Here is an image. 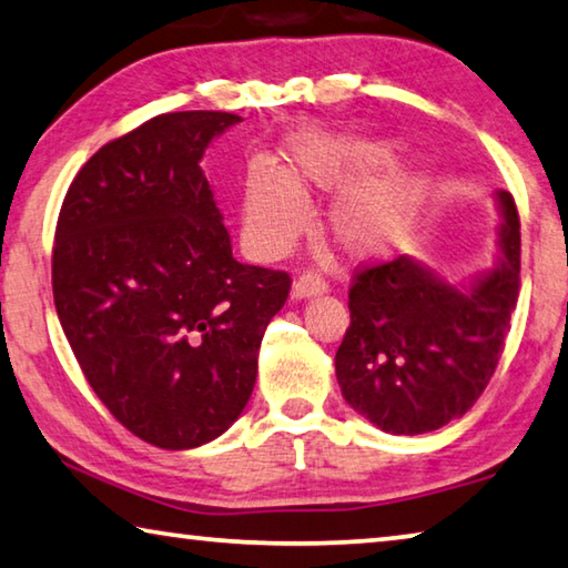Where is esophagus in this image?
Returning a JSON list of instances; mask_svg holds the SVG:
<instances>
[{
    "mask_svg": "<svg viewBox=\"0 0 568 568\" xmlns=\"http://www.w3.org/2000/svg\"><path fill=\"white\" fill-rule=\"evenodd\" d=\"M325 291H328V283H325L323 277L315 275V273H305V275H301L293 283V297H295V301H305V297L321 295Z\"/></svg>",
    "mask_w": 568,
    "mask_h": 568,
    "instance_id": "34e87169",
    "label": "esophagus"
}]
</instances>
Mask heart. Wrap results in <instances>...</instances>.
Wrapping results in <instances>:
<instances>
[{
	"label": "heart",
	"instance_id": "heart-1",
	"mask_svg": "<svg viewBox=\"0 0 568 568\" xmlns=\"http://www.w3.org/2000/svg\"><path fill=\"white\" fill-rule=\"evenodd\" d=\"M396 145L307 138L287 152V170L255 162L245 180L243 230L257 255H283L303 233L307 207L303 192L341 190L328 213L335 243L353 257L386 255L406 240L420 213V178L393 175L376 180L396 165Z\"/></svg>",
	"mask_w": 568,
	"mask_h": 568
}]
</instances>
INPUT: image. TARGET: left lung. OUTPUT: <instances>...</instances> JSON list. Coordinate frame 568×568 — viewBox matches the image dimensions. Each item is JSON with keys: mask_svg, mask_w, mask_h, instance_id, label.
Listing matches in <instances>:
<instances>
[{"mask_svg": "<svg viewBox=\"0 0 568 568\" xmlns=\"http://www.w3.org/2000/svg\"><path fill=\"white\" fill-rule=\"evenodd\" d=\"M496 200L501 257L468 285L446 283L408 255L353 275L335 376L348 406L386 434L438 430L494 376L521 285L518 210L511 192L498 190Z\"/></svg>", "mask_w": 568, "mask_h": 568, "instance_id": "1", "label": "left lung"}]
</instances>
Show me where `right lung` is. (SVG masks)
Instances as JSON below:
<instances>
[{"instance_id": "add662e5", "label": "right lung", "mask_w": 568, "mask_h": 568, "mask_svg": "<svg viewBox=\"0 0 568 568\" xmlns=\"http://www.w3.org/2000/svg\"><path fill=\"white\" fill-rule=\"evenodd\" d=\"M230 112H168L77 172L57 220L52 293L84 378L124 428L168 450L233 426L285 271L243 265L200 160Z\"/></svg>"}]
</instances>
